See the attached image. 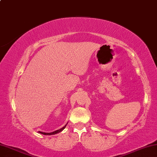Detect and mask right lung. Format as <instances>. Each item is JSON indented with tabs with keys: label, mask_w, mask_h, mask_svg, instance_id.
<instances>
[{
	"label": "right lung",
	"mask_w": 157,
	"mask_h": 157,
	"mask_svg": "<svg viewBox=\"0 0 157 157\" xmlns=\"http://www.w3.org/2000/svg\"><path fill=\"white\" fill-rule=\"evenodd\" d=\"M66 125H67V124H66L65 126H63V127H62V128H61V129H57V130H56V131H55V132H50V133H46V132H39V133H41V134H44V135H52V134H57V133H59V132H62V130H63V129H64L65 127H66Z\"/></svg>",
	"instance_id": "add662e5"
}]
</instances>
